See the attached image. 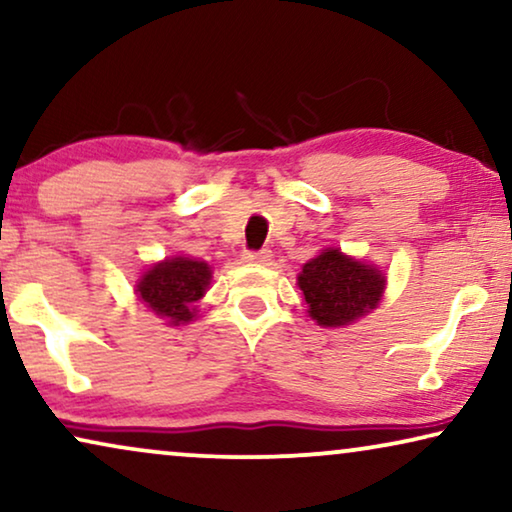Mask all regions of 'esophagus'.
<instances>
[{
    "label": "esophagus",
    "mask_w": 512,
    "mask_h": 512,
    "mask_svg": "<svg viewBox=\"0 0 512 512\" xmlns=\"http://www.w3.org/2000/svg\"><path fill=\"white\" fill-rule=\"evenodd\" d=\"M242 258L247 263H268L272 258V251L270 249H261V251H244Z\"/></svg>",
    "instance_id": "obj_1"
}]
</instances>
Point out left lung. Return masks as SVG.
<instances>
[{
    "instance_id": "left-lung-1",
    "label": "left lung",
    "mask_w": 512,
    "mask_h": 512,
    "mask_svg": "<svg viewBox=\"0 0 512 512\" xmlns=\"http://www.w3.org/2000/svg\"><path fill=\"white\" fill-rule=\"evenodd\" d=\"M384 284L387 277L382 270L345 256L340 249H324L298 275L307 312L326 328L349 326L366 317L382 300Z\"/></svg>"
}]
</instances>
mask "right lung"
<instances>
[{"label":"right lung","instance_id":"obj_1","mask_svg":"<svg viewBox=\"0 0 512 512\" xmlns=\"http://www.w3.org/2000/svg\"><path fill=\"white\" fill-rule=\"evenodd\" d=\"M212 268L205 261L174 256L153 263L137 282V296L156 317L170 326L188 324L195 317V303L205 296Z\"/></svg>","mask_w":512,"mask_h":512}]
</instances>
